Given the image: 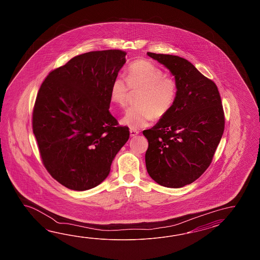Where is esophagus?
<instances>
[{
    "label": "esophagus",
    "instance_id": "1",
    "mask_svg": "<svg viewBox=\"0 0 260 260\" xmlns=\"http://www.w3.org/2000/svg\"><path fill=\"white\" fill-rule=\"evenodd\" d=\"M139 132L137 131V130H135V129H130V136L131 137H136V136H138Z\"/></svg>",
    "mask_w": 260,
    "mask_h": 260
}]
</instances>
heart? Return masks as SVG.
<instances>
[{
	"instance_id": "b5f03b06",
	"label": "heart",
	"mask_w": 260,
	"mask_h": 260,
	"mask_svg": "<svg viewBox=\"0 0 260 260\" xmlns=\"http://www.w3.org/2000/svg\"><path fill=\"white\" fill-rule=\"evenodd\" d=\"M132 91H140L137 104L129 108L122 117V123L131 129L147 127L153 119H160L171 111L177 99V84L175 79L166 76L159 67L148 60L132 63L126 72V80L117 77L111 86V99L120 107L127 104Z\"/></svg>"
}]
</instances>
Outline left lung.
<instances>
[{"instance_id": "left-lung-1", "label": "left lung", "mask_w": 260, "mask_h": 260, "mask_svg": "<svg viewBox=\"0 0 260 260\" xmlns=\"http://www.w3.org/2000/svg\"><path fill=\"white\" fill-rule=\"evenodd\" d=\"M147 55L171 72L177 84L171 111L144 130L149 177L166 188L194 182L209 167L225 127L218 89L189 61L177 55Z\"/></svg>"}]
</instances>
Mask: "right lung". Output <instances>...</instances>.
I'll list each match as a JSON object with an SVG mask.
<instances>
[{
    "mask_svg": "<svg viewBox=\"0 0 260 260\" xmlns=\"http://www.w3.org/2000/svg\"><path fill=\"white\" fill-rule=\"evenodd\" d=\"M122 50L76 55L50 72L32 112L44 167L66 188L83 191L104 181L129 128L109 111L111 86L125 63Z\"/></svg>",
    "mask_w": 260,
    "mask_h": 260,
    "instance_id": "1",
    "label": "right lung"
}]
</instances>
